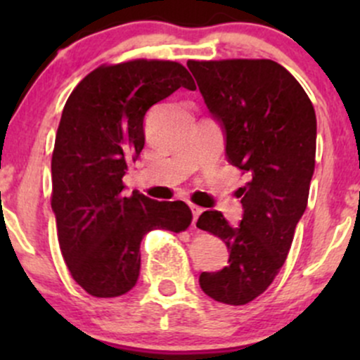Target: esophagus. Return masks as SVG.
Listing matches in <instances>:
<instances>
[{
	"mask_svg": "<svg viewBox=\"0 0 360 360\" xmlns=\"http://www.w3.org/2000/svg\"><path fill=\"white\" fill-rule=\"evenodd\" d=\"M189 208H191V212H193V226L196 229V220H198V217L203 213V208L198 205H189Z\"/></svg>",
	"mask_w": 360,
	"mask_h": 360,
	"instance_id": "obj_1",
	"label": "esophagus"
}]
</instances>
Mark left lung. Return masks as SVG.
<instances>
[{
  "label": "left lung",
  "mask_w": 360,
  "mask_h": 360,
  "mask_svg": "<svg viewBox=\"0 0 360 360\" xmlns=\"http://www.w3.org/2000/svg\"><path fill=\"white\" fill-rule=\"evenodd\" d=\"M201 96L225 135L232 166L249 174L240 188L242 220L217 210L196 226L217 235L229 266L201 272L200 286L225 304H247L274 281L308 205L315 171L316 117L301 84L269 59L188 60Z\"/></svg>",
  "instance_id": "left-lung-1"
}]
</instances>
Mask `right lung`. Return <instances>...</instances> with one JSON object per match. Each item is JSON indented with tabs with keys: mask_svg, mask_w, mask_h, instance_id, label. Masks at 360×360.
I'll return each instance as SVG.
<instances>
[{
	"mask_svg": "<svg viewBox=\"0 0 360 360\" xmlns=\"http://www.w3.org/2000/svg\"><path fill=\"white\" fill-rule=\"evenodd\" d=\"M179 88L196 89L184 65L137 59L101 65L82 79L62 110L52 154V212L62 257L96 298L130 291L140 274V242L150 230L183 232V201L123 196L128 162L146 143L150 106Z\"/></svg>",
	"mask_w": 360,
	"mask_h": 360,
	"instance_id": "obj_1",
	"label": "right lung"
}]
</instances>
